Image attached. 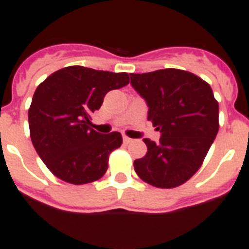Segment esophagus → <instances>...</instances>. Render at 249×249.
<instances>
[{
    "mask_svg": "<svg viewBox=\"0 0 249 249\" xmlns=\"http://www.w3.org/2000/svg\"><path fill=\"white\" fill-rule=\"evenodd\" d=\"M123 141H124V143H130V142H133V140L132 138H129V137H126V136H124L123 137Z\"/></svg>",
    "mask_w": 249,
    "mask_h": 249,
    "instance_id": "34e87169",
    "label": "esophagus"
}]
</instances>
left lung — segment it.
I'll return each mask as SVG.
<instances>
[{
	"label": "left lung",
	"mask_w": 249,
	"mask_h": 249,
	"mask_svg": "<svg viewBox=\"0 0 249 249\" xmlns=\"http://www.w3.org/2000/svg\"><path fill=\"white\" fill-rule=\"evenodd\" d=\"M130 84L147 103V120L161 134L158 143L144 138L147 152L134 160V170L155 187H177L196 173L218 132L212 88L176 68L130 73Z\"/></svg>",
	"instance_id": "1"
}]
</instances>
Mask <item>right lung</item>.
Listing matches in <instances>:
<instances>
[{
	"instance_id": "obj_1",
	"label": "right lung",
	"mask_w": 249,
	"mask_h": 249,
	"mask_svg": "<svg viewBox=\"0 0 249 249\" xmlns=\"http://www.w3.org/2000/svg\"><path fill=\"white\" fill-rule=\"evenodd\" d=\"M129 84L125 72L113 73L71 66L37 86L28 109L33 147L54 176L73 185L99 179L108 155L123 143L119 132L102 134L90 128L109 90Z\"/></svg>"
}]
</instances>
